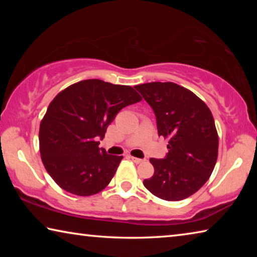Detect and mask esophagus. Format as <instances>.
Wrapping results in <instances>:
<instances>
[{
    "label": "esophagus",
    "instance_id": "34e87169",
    "mask_svg": "<svg viewBox=\"0 0 257 257\" xmlns=\"http://www.w3.org/2000/svg\"><path fill=\"white\" fill-rule=\"evenodd\" d=\"M130 159H132L135 163H137V164H139V163H142V162H144V160L143 159H138V158H134V156H130Z\"/></svg>",
    "mask_w": 257,
    "mask_h": 257
}]
</instances>
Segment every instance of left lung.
<instances>
[{"label":"left lung","mask_w":257,"mask_h":257,"mask_svg":"<svg viewBox=\"0 0 257 257\" xmlns=\"http://www.w3.org/2000/svg\"><path fill=\"white\" fill-rule=\"evenodd\" d=\"M153 108L159 136L169 139L164 159H150L154 175L144 186L156 197L181 201L196 193L215 167L219 137L210 108L175 82L135 86Z\"/></svg>","instance_id":"left-lung-1"}]
</instances>
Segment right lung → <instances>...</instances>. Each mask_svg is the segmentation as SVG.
Returning <instances> with one entry per match:
<instances>
[{
	"instance_id": "right-lung-1",
	"label": "right lung",
	"mask_w": 257,
	"mask_h": 257,
	"mask_svg": "<svg viewBox=\"0 0 257 257\" xmlns=\"http://www.w3.org/2000/svg\"><path fill=\"white\" fill-rule=\"evenodd\" d=\"M139 101L133 87L99 79L81 80L56 95L40 127L41 158L52 179L78 196L105 188L123 156L106 154L97 139L121 108Z\"/></svg>"
}]
</instances>
